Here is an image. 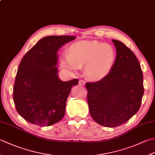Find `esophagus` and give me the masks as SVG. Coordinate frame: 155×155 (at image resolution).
<instances>
[{"mask_svg":"<svg viewBox=\"0 0 155 155\" xmlns=\"http://www.w3.org/2000/svg\"><path fill=\"white\" fill-rule=\"evenodd\" d=\"M78 84H79L81 86H84V85H85V82L83 80H80L79 82H78Z\"/></svg>","mask_w":155,"mask_h":155,"instance_id":"esophagus-1","label":"esophagus"}]
</instances>
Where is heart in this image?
<instances>
[{
  "label": "heart",
  "instance_id": "heart-1",
  "mask_svg": "<svg viewBox=\"0 0 155 155\" xmlns=\"http://www.w3.org/2000/svg\"><path fill=\"white\" fill-rule=\"evenodd\" d=\"M116 60V52L111 45L96 41H83L72 44L68 54L62 60L65 68L77 72L85 66V73L91 80L98 81L110 74Z\"/></svg>",
  "mask_w": 155,
  "mask_h": 155
}]
</instances>
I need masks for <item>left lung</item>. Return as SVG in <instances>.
Returning <instances> with one entry per match:
<instances>
[{
	"label": "left lung",
	"mask_w": 155,
	"mask_h": 155,
	"mask_svg": "<svg viewBox=\"0 0 155 155\" xmlns=\"http://www.w3.org/2000/svg\"><path fill=\"white\" fill-rule=\"evenodd\" d=\"M112 41L117 56L110 74L101 81L86 83L91 117L106 127L120 126L134 116L144 94L143 74L135 54L122 42Z\"/></svg>",
	"instance_id": "obj_1"
}]
</instances>
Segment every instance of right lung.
Wrapping results in <instances>:
<instances>
[{"mask_svg":"<svg viewBox=\"0 0 155 155\" xmlns=\"http://www.w3.org/2000/svg\"><path fill=\"white\" fill-rule=\"evenodd\" d=\"M75 36H48L38 41L23 57L13 88L18 113L26 120L41 127L60 121L77 78L62 81L58 76L57 52Z\"/></svg>","mask_w":155,"mask_h":155,"instance_id":"1","label":"right lung"}]
</instances>
